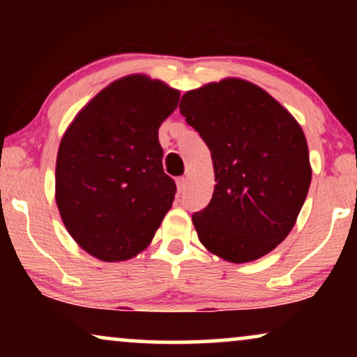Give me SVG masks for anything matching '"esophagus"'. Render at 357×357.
<instances>
[{
	"instance_id": "esophagus-1",
	"label": "esophagus",
	"mask_w": 357,
	"mask_h": 357,
	"mask_svg": "<svg viewBox=\"0 0 357 357\" xmlns=\"http://www.w3.org/2000/svg\"><path fill=\"white\" fill-rule=\"evenodd\" d=\"M185 188H187V178H185V177H178V178H177V190H178V193L185 192Z\"/></svg>"
}]
</instances>
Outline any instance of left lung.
<instances>
[{"label":"left lung","instance_id":"obj_1","mask_svg":"<svg viewBox=\"0 0 357 357\" xmlns=\"http://www.w3.org/2000/svg\"><path fill=\"white\" fill-rule=\"evenodd\" d=\"M178 109L214 165L211 202L192 216L199 242L232 263L270 253L294 227L309 193L304 131L266 91L242 79L188 91Z\"/></svg>","mask_w":357,"mask_h":357}]
</instances>
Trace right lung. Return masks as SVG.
I'll use <instances>...</instances> for the list:
<instances>
[{"label": "right lung", "instance_id": "obj_1", "mask_svg": "<svg viewBox=\"0 0 357 357\" xmlns=\"http://www.w3.org/2000/svg\"><path fill=\"white\" fill-rule=\"evenodd\" d=\"M180 92L148 76L100 91L73 120L56 158V204L68 232L92 257L121 261L153 241L172 206L159 126Z\"/></svg>", "mask_w": 357, "mask_h": 357}]
</instances>
